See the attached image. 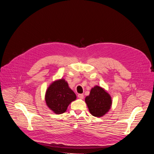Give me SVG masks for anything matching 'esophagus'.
Instances as JSON below:
<instances>
[{"label":"esophagus","mask_w":154,"mask_h":154,"mask_svg":"<svg viewBox=\"0 0 154 154\" xmlns=\"http://www.w3.org/2000/svg\"><path fill=\"white\" fill-rule=\"evenodd\" d=\"M78 97L80 99H83V97H84V96H83V94H78Z\"/></svg>","instance_id":"34e87169"}]
</instances>
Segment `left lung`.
I'll list each match as a JSON object with an SVG mask.
<instances>
[{
  "mask_svg": "<svg viewBox=\"0 0 154 154\" xmlns=\"http://www.w3.org/2000/svg\"><path fill=\"white\" fill-rule=\"evenodd\" d=\"M85 102L90 113L96 117L104 116L108 112L112 105L111 96L99 86L92 88L90 95L85 97Z\"/></svg>",
  "mask_w": 154,
  "mask_h": 154,
  "instance_id": "8db88e82",
  "label": "left lung"
}]
</instances>
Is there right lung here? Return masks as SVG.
Here are the masks:
<instances>
[{"mask_svg":"<svg viewBox=\"0 0 154 154\" xmlns=\"http://www.w3.org/2000/svg\"><path fill=\"white\" fill-rule=\"evenodd\" d=\"M76 98L75 94L63 79L53 82L48 88L45 94L47 106L57 115L66 111L69 105Z\"/></svg>","mask_w":154,"mask_h":154,"instance_id":"1","label":"right lung"}]
</instances>
